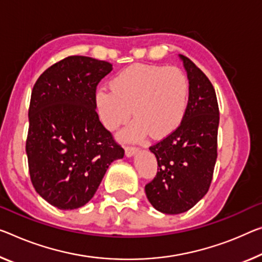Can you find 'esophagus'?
I'll use <instances>...</instances> for the list:
<instances>
[{
  "instance_id": "34e87169",
  "label": "esophagus",
  "mask_w": 262,
  "mask_h": 262,
  "mask_svg": "<svg viewBox=\"0 0 262 262\" xmlns=\"http://www.w3.org/2000/svg\"><path fill=\"white\" fill-rule=\"evenodd\" d=\"M137 151H138V148L135 147V146H126L125 147V155L127 157H132L137 154Z\"/></svg>"
}]
</instances>
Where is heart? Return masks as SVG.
I'll list each match as a JSON object with an SVG mask.
<instances>
[{
  "mask_svg": "<svg viewBox=\"0 0 262 262\" xmlns=\"http://www.w3.org/2000/svg\"><path fill=\"white\" fill-rule=\"evenodd\" d=\"M110 89H99L95 100L99 118L115 130L136 117L120 138L139 140L151 132L154 138L171 135L182 124L187 110L190 82L176 67L134 64L115 76Z\"/></svg>",
  "mask_w": 262,
  "mask_h": 262,
  "instance_id": "obj_1",
  "label": "heart"
}]
</instances>
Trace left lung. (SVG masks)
<instances>
[{
  "instance_id": "left-lung-1",
  "label": "left lung",
  "mask_w": 262,
  "mask_h": 262,
  "mask_svg": "<svg viewBox=\"0 0 262 262\" xmlns=\"http://www.w3.org/2000/svg\"><path fill=\"white\" fill-rule=\"evenodd\" d=\"M190 82L187 110L179 127L150 146L158 172L145 186L148 201L165 214L192 208L206 194L216 162L219 106L210 79L190 58L179 55Z\"/></svg>"
}]
</instances>
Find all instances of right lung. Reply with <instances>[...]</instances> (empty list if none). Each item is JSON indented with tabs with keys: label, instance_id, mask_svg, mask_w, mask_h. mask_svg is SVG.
Instances as JSON below:
<instances>
[{
	"label": "right lung",
	"instance_id": "add662e5",
	"mask_svg": "<svg viewBox=\"0 0 262 262\" xmlns=\"http://www.w3.org/2000/svg\"><path fill=\"white\" fill-rule=\"evenodd\" d=\"M105 61L69 56L43 72L31 91L26 151L36 192L59 210L89 203L123 147L99 122L96 88Z\"/></svg>",
	"mask_w": 262,
	"mask_h": 262
}]
</instances>
